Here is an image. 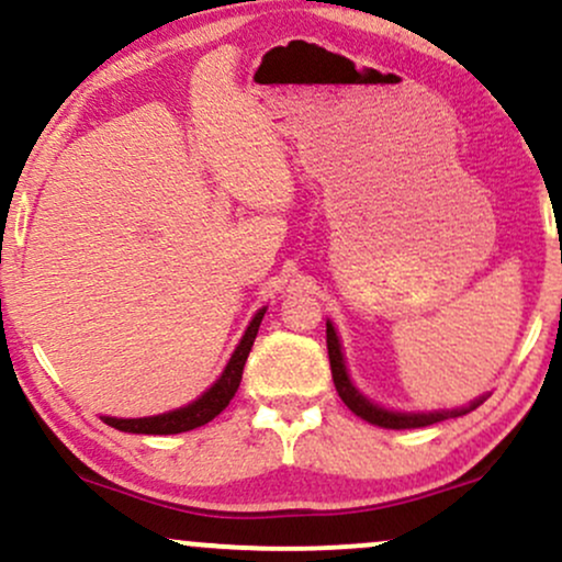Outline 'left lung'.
I'll list each match as a JSON object with an SVG mask.
<instances>
[{"label": "left lung", "instance_id": "8db88e82", "mask_svg": "<svg viewBox=\"0 0 562 562\" xmlns=\"http://www.w3.org/2000/svg\"><path fill=\"white\" fill-rule=\"evenodd\" d=\"M327 353H330V370H333V383L338 396L344 398V404L353 415H359L362 420L380 425V428H425V425H434L441 420H449V417H462L468 412H473L475 406H481L488 398V393H481L475 396L473 402H468L465 406H454V409H391V406H383L378 402H372L364 391H359V385L351 380V372L346 367V357H344V346H340V335L335 330V325L327 319Z\"/></svg>", "mask_w": 562, "mask_h": 562}]
</instances>
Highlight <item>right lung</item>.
<instances>
[{"label": "right lung", "mask_w": 562, "mask_h": 562, "mask_svg": "<svg viewBox=\"0 0 562 562\" xmlns=\"http://www.w3.org/2000/svg\"><path fill=\"white\" fill-rule=\"evenodd\" d=\"M263 314H267V306H261L259 312L254 314V319H250L248 327H245L240 344L235 346L227 367L222 370V375L211 383V389H205L203 393H200L195 402L177 406V409H169V412H160V415H150V417L102 415V420H105L115 430H124V434H145V436L184 434V430H195V428H200V425L211 423L218 412L227 409L232 396H235L237 385H240L243 367H245V362H248L250 346H254L256 333H259Z\"/></svg>", "instance_id": "obj_1"}]
</instances>
